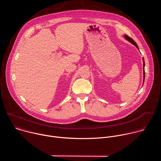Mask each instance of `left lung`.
Masks as SVG:
<instances>
[{
	"label": "left lung",
	"instance_id": "left-lung-1",
	"mask_svg": "<svg viewBox=\"0 0 161 161\" xmlns=\"http://www.w3.org/2000/svg\"><path fill=\"white\" fill-rule=\"evenodd\" d=\"M124 37H125V38L127 40V41H129L130 42H131L132 44H134L135 47L139 50V48H138V46L137 45V44L136 43V42L132 39V38H130L129 36H128L127 35H125L124 36ZM143 83H144V81H145V60H144V58H143Z\"/></svg>",
	"mask_w": 161,
	"mask_h": 161
}]
</instances>
